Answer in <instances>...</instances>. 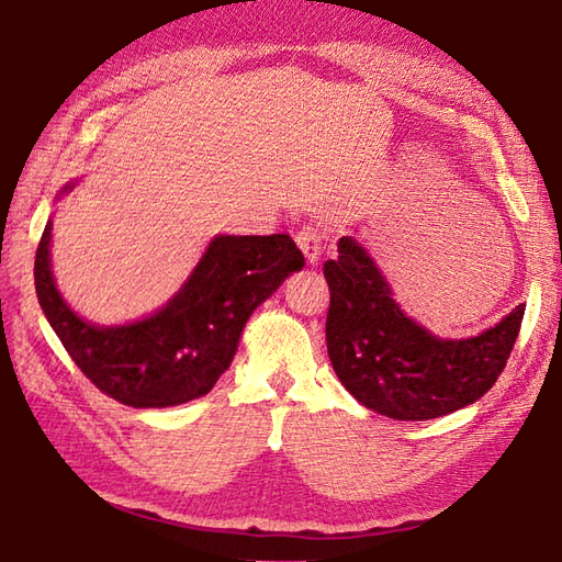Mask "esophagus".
<instances>
[{"label": "esophagus", "mask_w": 562, "mask_h": 562, "mask_svg": "<svg viewBox=\"0 0 562 562\" xmlns=\"http://www.w3.org/2000/svg\"><path fill=\"white\" fill-rule=\"evenodd\" d=\"M296 244H299V249L304 251V256L311 260V263H316L318 256L325 249V234L316 225H306L296 232Z\"/></svg>", "instance_id": "esophagus-1"}]
</instances>
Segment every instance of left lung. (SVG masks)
<instances>
[{
	"label": "left lung",
	"mask_w": 562,
	"mask_h": 562,
	"mask_svg": "<svg viewBox=\"0 0 562 562\" xmlns=\"http://www.w3.org/2000/svg\"><path fill=\"white\" fill-rule=\"evenodd\" d=\"M330 286L325 342L333 369L363 407L397 422H426L486 395L519 335L525 304L469 340H440L395 304L373 258L351 237L325 260Z\"/></svg>",
	"instance_id": "left-lung-1"
}]
</instances>
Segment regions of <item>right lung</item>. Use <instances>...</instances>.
I'll return each instance as SVG.
<instances>
[{
    "label": "right lung",
    "instance_id": "1",
    "mask_svg": "<svg viewBox=\"0 0 562 562\" xmlns=\"http://www.w3.org/2000/svg\"><path fill=\"white\" fill-rule=\"evenodd\" d=\"M49 239L52 222L35 251V292L52 330L90 383L138 409L175 407L211 393L256 306L304 268V254L290 234H220L165 308L132 325L98 328L78 318L57 292Z\"/></svg>",
    "mask_w": 562,
    "mask_h": 562
}]
</instances>
